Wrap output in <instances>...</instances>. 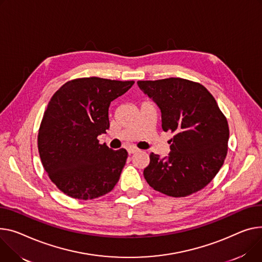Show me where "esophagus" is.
I'll list each match as a JSON object with an SVG mask.
<instances>
[{"label":"esophagus","instance_id":"obj_1","mask_svg":"<svg viewBox=\"0 0 262 262\" xmlns=\"http://www.w3.org/2000/svg\"><path fill=\"white\" fill-rule=\"evenodd\" d=\"M127 151H128V154L130 155V154H134V152H136V151H138V149L136 148V147H133V146H129V147H127Z\"/></svg>","mask_w":262,"mask_h":262}]
</instances>
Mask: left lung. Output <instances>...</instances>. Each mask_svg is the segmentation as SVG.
Here are the masks:
<instances>
[{"label":"left lung","mask_w":262,"mask_h":262,"mask_svg":"<svg viewBox=\"0 0 262 262\" xmlns=\"http://www.w3.org/2000/svg\"><path fill=\"white\" fill-rule=\"evenodd\" d=\"M138 85L161 110L162 129L173 134L168 157L149 155L145 180L169 197L197 193L215 178L228 154L226 117L198 82L167 78L138 81Z\"/></svg>","instance_id":"obj_1"}]
</instances>
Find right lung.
<instances>
[{
  "mask_svg": "<svg viewBox=\"0 0 262 262\" xmlns=\"http://www.w3.org/2000/svg\"><path fill=\"white\" fill-rule=\"evenodd\" d=\"M135 81L98 77L66 82L44 112L38 149L49 179L69 197L91 200L115 187L127 151L100 144L98 136L110 127L108 107Z\"/></svg>",
  "mask_w": 262,
  "mask_h": 262,
  "instance_id": "1",
  "label": "right lung"
}]
</instances>
